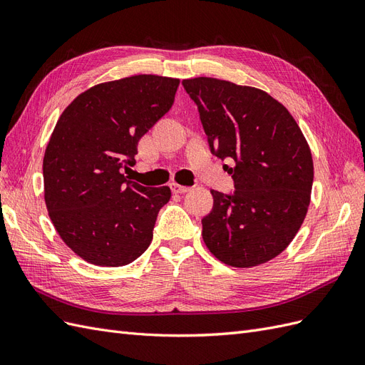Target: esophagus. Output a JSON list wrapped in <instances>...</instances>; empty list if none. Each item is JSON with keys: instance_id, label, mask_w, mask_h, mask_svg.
I'll return each mask as SVG.
<instances>
[{"instance_id": "1", "label": "esophagus", "mask_w": 365, "mask_h": 365, "mask_svg": "<svg viewBox=\"0 0 365 365\" xmlns=\"http://www.w3.org/2000/svg\"><path fill=\"white\" fill-rule=\"evenodd\" d=\"M189 190H190V187H187V185H180L176 182L172 184V192L173 193H187Z\"/></svg>"}]
</instances>
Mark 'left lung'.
<instances>
[{"label":"left lung","instance_id":"left-lung-1","mask_svg":"<svg viewBox=\"0 0 365 365\" xmlns=\"http://www.w3.org/2000/svg\"><path fill=\"white\" fill-rule=\"evenodd\" d=\"M182 85L200 111L210 150L235 161L225 168L236 190H212L202 239L225 264L257 267L284 251L303 224L314 182L311 149L288 109L259 88L213 77Z\"/></svg>","mask_w":365,"mask_h":365}]
</instances>
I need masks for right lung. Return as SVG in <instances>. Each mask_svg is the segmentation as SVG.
Returning <instances> with one entry per match:
<instances>
[{
	"label": "right lung",
	"instance_id": "add662e5",
	"mask_svg": "<svg viewBox=\"0 0 365 365\" xmlns=\"http://www.w3.org/2000/svg\"><path fill=\"white\" fill-rule=\"evenodd\" d=\"M180 79L98 83L65 108L43 155V197L61 239L97 267H123L152 242L170 189L129 181L140 138L169 111Z\"/></svg>",
	"mask_w": 365,
	"mask_h": 365
}]
</instances>
